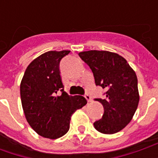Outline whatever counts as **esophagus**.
Listing matches in <instances>:
<instances>
[{
	"label": "esophagus",
	"instance_id": "esophagus-1",
	"mask_svg": "<svg viewBox=\"0 0 158 158\" xmlns=\"http://www.w3.org/2000/svg\"><path fill=\"white\" fill-rule=\"evenodd\" d=\"M85 97L86 100L88 101V102H91V101H92V99H91V96H89V95H88V94H86L85 96Z\"/></svg>",
	"mask_w": 158,
	"mask_h": 158
}]
</instances>
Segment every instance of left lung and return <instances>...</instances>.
I'll use <instances>...</instances> for the list:
<instances>
[{"mask_svg": "<svg viewBox=\"0 0 158 158\" xmlns=\"http://www.w3.org/2000/svg\"><path fill=\"white\" fill-rule=\"evenodd\" d=\"M92 70L96 85L106 89L102 118L94 123L99 132L112 135L129 123L139 104L137 77L122 56L107 51L91 50L79 53Z\"/></svg>", "mask_w": 158, "mask_h": 158, "instance_id": "8db88e82", "label": "left lung"}]
</instances>
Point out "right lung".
<instances>
[{
  "label": "right lung",
  "mask_w": 158,
  "mask_h": 158,
  "mask_svg": "<svg viewBox=\"0 0 158 158\" xmlns=\"http://www.w3.org/2000/svg\"><path fill=\"white\" fill-rule=\"evenodd\" d=\"M69 52L50 51L39 56L27 67L20 84L27 122L39 135L48 139L64 135L73 114L87 103L84 96H69L63 90L59 63Z\"/></svg>",
  "instance_id": "right-lung-1"
}]
</instances>
